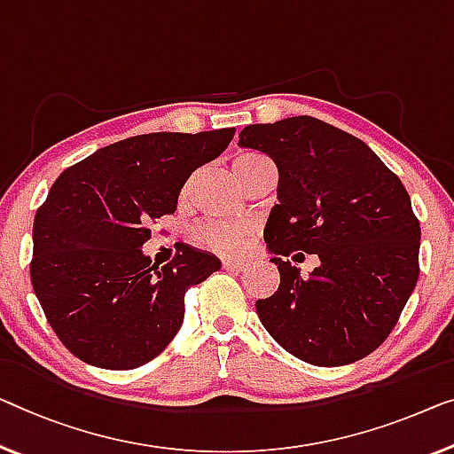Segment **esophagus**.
<instances>
[{
    "label": "esophagus",
    "mask_w": 454,
    "mask_h": 454,
    "mask_svg": "<svg viewBox=\"0 0 454 454\" xmlns=\"http://www.w3.org/2000/svg\"><path fill=\"white\" fill-rule=\"evenodd\" d=\"M222 265H224V269H228V270H245L247 269V262L232 261V259H226Z\"/></svg>",
    "instance_id": "1"
}]
</instances>
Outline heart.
Listing matches in <instances>:
<instances>
[{"label":"heart","instance_id":"obj_1","mask_svg":"<svg viewBox=\"0 0 454 454\" xmlns=\"http://www.w3.org/2000/svg\"><path fill=\"white\" fill-rule=\"evenodd\" d=\"M269 159L259 153H239L232 159V168L236 177H245L247 173L254 171L256 167L267 165ZM198 239L204 247L222 254H232L240 250L247 240V228L239 224H209L198 230Z\"/></svg>","mask_w":454,"mask_h":454}]
</instances>
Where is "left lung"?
<instances>
[{
	"instance_id": "1",
	"label": "left lung",
	"mask_w": 454,
	"mask_h": 454,
	"mask_svg": "<svg viewBox=\"0 0 454 454\" xmlns=\"http://www.w3.org/2000/svg\"><path fill=\"white\" fill-rule=\"evenodd\" d=\"M239 137L279 171L265 242L281 283L256 301L262 326L317 367L361 361L394 330L420 273L408 192L363 140L312 116L250 124ZM294 249L321 259L308 280L282 259Z\"/></svg>"
}]
</instances>
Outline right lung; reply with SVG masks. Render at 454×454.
Segmentation results:
<instances>
[{
    "mask_svg": "<svg viewBox=\"0 0 454 454\" xmlns=\"http://www.w3.org/2000/svg\"><path fill=\"white\" fill-rule=\"evenodd\" d=\"M234 128L153 132L99 148L60 173L34 218L30 279L59 340L87 364L137 369L160 355L185 316V292L220 269L184 247L165 267L142 245L175 214L195 168L224 153Z\"/></svg>",
    "mask_w": 454,
    "mask_h": 454,
    "instance_id": "right-lung-1",
    "label": "right lung"
}]
</instances>
